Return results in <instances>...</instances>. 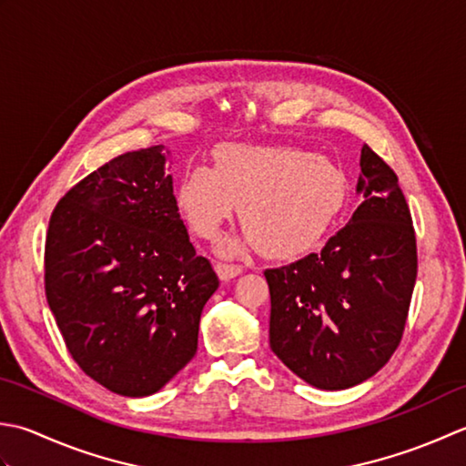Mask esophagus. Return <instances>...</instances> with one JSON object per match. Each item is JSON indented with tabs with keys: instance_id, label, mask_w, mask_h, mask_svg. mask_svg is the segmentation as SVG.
<instances>
[{
	"instance_id": "1",
	"label": "esophagus",
	"mask_w": 466,
	"mask_h": 466,
	"mask_svg": "<svg viewBox=\"0 0 466 466\" xmlns=\"http://www.w3.org/2000/svg\"><path fill=\"white\" fill-rule=\"evenodd\" d=\"M215 269H217V275H219L223 281H229L243 271L241 265H233V263H217Z\"/></svg>"
}]
</instances>
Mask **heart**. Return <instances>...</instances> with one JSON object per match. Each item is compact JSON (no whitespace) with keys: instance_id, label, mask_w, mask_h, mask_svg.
Returning a JSON list of instances; mask_svg holds the SVG:
<instances>
[{"instance_id":"heart-1","label":"heart","mask_w":466,"mask_h":466,"mask_svg":"<svg viewBox=\"0 0 466 466\" xmlns=\"http://www.w3.org/2000/svg\"><path fill=\"white\" fill-rule=\"evenodd\" d=\"M213 160V168L188 167L177 187L178 211L201 239H215L241 207L249 243L268 258L291 259L324 239L348 201L344 170L308 150L223 145Z\"/></svg>"}]
</instances>
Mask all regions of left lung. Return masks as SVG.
I'll return each instance as SVG.
<instances>
[{
    "label": "left lung",
    "mask_w": 466,
    "mask_h": 466,
    "mask_svg": "<svg viewBox=\"0 0 466 466\" xmlns=\"http://www.w3.org/2000/svg\"><path fill=\"white\" fill-rule=\"evenodd\" d=\"M364 203L324 249L265 269L269 346L308 384L344 390L374 376L404 334L419 255L398 177L364 145Z\"/></svg>",
    "instance_id": "8db88e82"
}]
</instances>
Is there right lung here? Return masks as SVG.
<instances>
[{
  "label": "right lung",
  "instance_id": "obj_1",
  "mask_svg": "<svg viewBox=\"0 0 466 466\" xmlns=\"http://www.w3.org/2000/svg\"><path fill=\"white\" fill-rule=\"evenodd\" d=\"M163 145L108 160L50 217L46 299L74 362L120 396L160 390L197 352L219 288L195 251L165 175Z\"/></svg>",
  "mask_w": 466,
  "mask_h": 466
}]
</instances>
